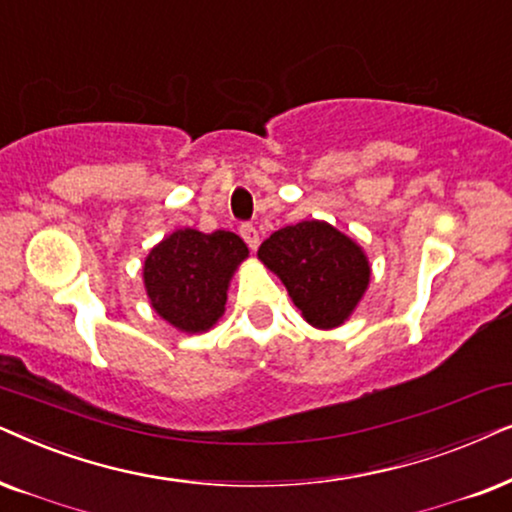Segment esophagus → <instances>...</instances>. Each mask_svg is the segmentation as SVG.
Segmentation results:
<instances>
[{"instance_id": "34e87169", "label": "esophagus", "mask_w": 512, "mask_h": 512, "mask_svg": "<svg viewBox=\"0 0 512 512\" xmlns=\"http://www.w3.org/2000/svg\"><path fill=\"white\" fill-rule=\"evenodd\" d=\"M238 231H241L243 241L248 243V248H250V250H257V245H260V234H257V229L252 227L250 222H243L241 229H238Z\"/></svg>"}]
</instances>
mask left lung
Returning <instances> with one entry per match:
<instances>
[{
    "label": "left lung",
    "instance_id": "8db88e82",
    "mask_svg": "<svg viewBox=\"0 0 512 512\" xmlns=\"http://www.w3.org/2000/svg\"><path fill=\"white\" fill-rule=\"evenodd\" d=\"M257 255L281 278L302 316L320 330L342 325L370 283L363 250L327 222L278 229Z\"/></svg>",
    "mask_w": 512,
    "mask_h": 512
}]
</instances>
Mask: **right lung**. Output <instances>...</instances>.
<instances>
[{
    "label": "right lung",
    "mask_w": 512,
    "mask_h": 512,
    "mask_svg": "<svg viewBox=\"0 0 512 512\" xmlns=\"http://www.w3.org/2000/svg\"><path fill=\"white\" fill-rule=\"evenodd\" d=\"M248 257L241 236L217 229H180L145 262V288L154 311L182 332L210 330L222 316L229 278Z\"/></svg>",
    "instance_id": "add662e5"
}]
</instances>
